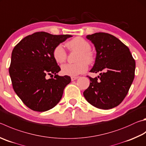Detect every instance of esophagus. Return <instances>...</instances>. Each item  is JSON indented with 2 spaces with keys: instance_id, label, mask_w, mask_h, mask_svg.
Masks as SVG:
<instances>
[{
  "instance_id": "1",
  "label": "esophagus",
  "mask_w": 146,
  "mask_h": 146,
  "mask_svg": "<svg viewBox=\"0 0 146 146\" xmlns=\"http://www.w3.org/2000/svg\"><path fill=\"white\" fill-rule=\"evenodd\" d=\"M78 78V76H71V81H74L76 80Z\"/></svg>"
}]
</instances>
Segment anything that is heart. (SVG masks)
<instances>
[{"instance_id":"heart-1","label":"heart","mask_w":146,"mask_h":146,"mask_svg":"<svg viewBox=\"0 0 146 146\" xmlns=\"http://www.w3.org/2000/svg\"><path fill=\"white\" fill-rule=\"evenodd\" d=\"M67 46L71 50H76L79 52L77 63H68L61 66V72L65 75L76 76L79 74L84 73L87 70L88 64L94 61V55L90 51L91 49V44L86 39L81 37H76L68 42ZM53 56L55 61L58 63L64 62L67 53L62 44H58L53 50Z\"/></svg>"}]
</instances>
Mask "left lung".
Instances as JSON below:
<instances>
[{
  "instance_id": "left-lung-1",
  "label": "left lung",
  "mask_w": 146,
  "mask_h": 146,
  "mask_svg": "<svg viewBox=\"0 0 146 146\" xmlns=\"http://www.w3.org/2000/svg\"><path fill=\"white\" fill-rule=\"evenodd\" d=\"M94 44L96 57L92 73L100 76L90 79L84 96L90 104L108 110L118 106L128 94L133 81L135 61L129 49L116 37L105 33L87 35Z\"/></svg>"
}]
</instances>
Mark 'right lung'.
<instances>
[{
	"label": "right lung",
	"instance_id": "right-lung-1",
	"mask_svg": "<svg viewBox=\"0 0 146 146\" xmlns=\"http://www.w3.org/2000/svg\"><path fill=\"white\" fill-rule=\"evenodd\" d=\"M71 37L38 32L26 36L13 48L9 69L13 89L31 110L45 112L54 108L71 82L70 76L57 75L60 68L53 56L54 48ZM54 74V79L46 78Z\"/></svg>",
	"mask_w": 146,
	"mask_h": 146
}]
</instances>
